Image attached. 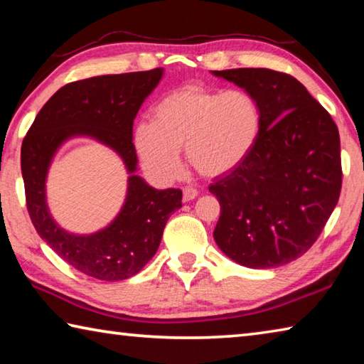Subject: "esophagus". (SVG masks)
Listing matches in <instances>:
<instances>
[{
  "instance_id": "34e87169",
  "label": "esophagus",
  "mask_w": 364,
  "mask_h": 364,
  "mask_svg": "<svg viewBox=\"0 0 364 364\" xmlns=\"http://www.w3.org/2000/svg\"><path fill=\"white\" fill-rule=\"evenodd\" d=\"M197 189H194V188H184L183 189V200L184 202H189V200H193V199H196L197 197Z\"/></svg>"
}]
</instances>
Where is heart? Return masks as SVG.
<instances>
[{"mask_svg":"<svg viewBox=\"0 0 364 364\" xmlns=\"http://www.w3.org/2000/svg\"><path fill=\"white\" fill-rule=\"evenodd\" d=\"M262 133V109L245 90L188 85L165 95L151 122L134 130V149L154 181L171 183L181 171L180 149L191 167L215 178L237 168Z\"/></svg>","mask_w":364,"mask_h":364,"instance_id":"1","label":"heart"}]
</instances>
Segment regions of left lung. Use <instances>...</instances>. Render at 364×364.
Segmentation results:
<instances>
[{
	"instance_id": "obj_1",
	"label": "left lung",
	"mask_w": 364,
	"mask_h": 364,
	"mask_svg": "<svg viewBox=\"0 0 364 364\" xmlns=\"http://www.w3.org/2000/svg\"><path fill=\"white\" fill-rule=\"evenodd\" d=\"M262 109L250 156L208 191L221 207L213 237L247 268L295 260L321 234L341 196V138L328 110L297 78L271 69L213 70Z\"/></svg>"
}]
</instances>
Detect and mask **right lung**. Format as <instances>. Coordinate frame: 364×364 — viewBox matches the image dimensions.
<instances>
[{
  "instance_id": "1",
  "label": "right lung",
  "mask_w": 364,
  "mask_h": 364,
  "mask_svg": "<svg viewBox=\"0 0 364 364\" xmlns=\"http://www.w3.org/2000/svg\"><path fill=\"white\" fill-rule=\"evenodd\" d=\"M164 69L78 80L51 96L22 141L21 168L30 220L56 254L82 273L122 281L156 255L170 215L181 207L180 189H154L136 171L133 120L159 85ZM90 136L119 154L131 176L126 204L116 220L93 235H72L52 220L46 176L53 154L67 139Z\"/></svg>"
}]
</instances>
